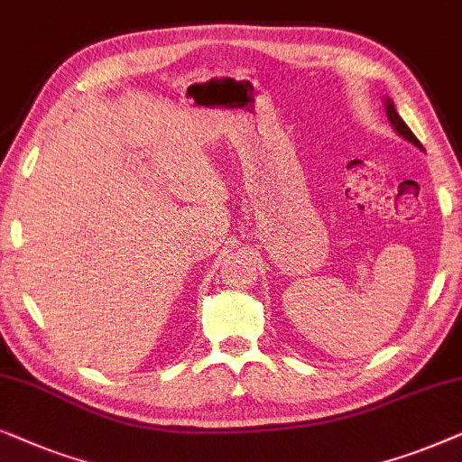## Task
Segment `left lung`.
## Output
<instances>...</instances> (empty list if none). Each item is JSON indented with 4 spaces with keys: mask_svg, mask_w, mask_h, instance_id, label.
<instances>
[{
    "mask_svg": "<svg viewBox=\"0 0 462 462\" xmlns=\"http://www.w3.org/2000/svg\"><path fill=\"white\" fill-rule=\"evenodd\" d=\"M384 107H386V116H389V122L393 125V128H395V131H397L399 134H402V137H403L405 141H410V143H414L416 147H420V150H422L420 141L416 139V134L410 131L408 125H405V122H403L402 118H399L397 109H395V106H393L391 98H386V101H384Z\"/></svg>",
    "mask_w": 462,
    "mask_h": 462,
    "instance_id": "8db88e82",
    "label": "left lung"
}]
</instances>
